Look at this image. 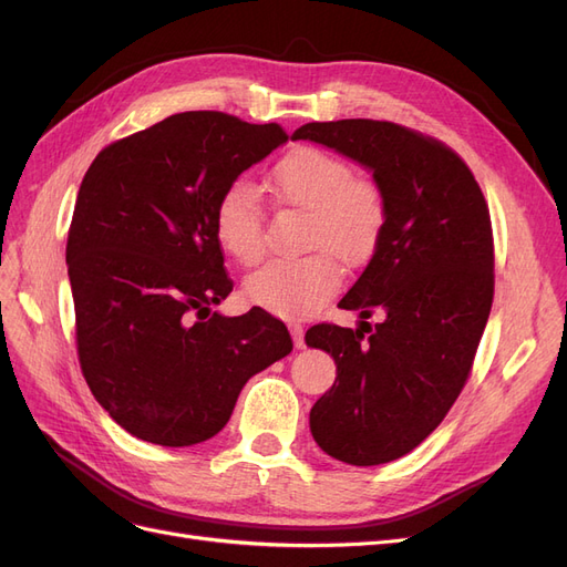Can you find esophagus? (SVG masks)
Here are the masks:
<instances>
[{"label":"esophagus","mask_w":567,"mask_h":567,"mask_svg":"<svg viewBox=\"0 0 567 567\" xmlns=\"http://www.w3.org/2000/svg\"><path fill=\"white\" fill-rule=\"evenodd\" d=\"M290 336H293L296 348L302 350L305 348V329H302L300 323H290Z\"/></svg>","instance_id":"34e87169"}]
</instances>
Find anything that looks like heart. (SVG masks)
<instances>
[{
  "label": "heart",
  "mask_w": 567,
  "mask_h": 567,
  "mask_svg": "<svg viewBox=\"0 0 567 567\" xmlns=\"http://www.w3.org/2000/svg\"><path fill=\"white\" fill-rule=\"evenodd\" d=\"M277 203L307 215L305 250L298 260H277L246 281V296L262 310L302 319L315 315L340 286V267L367 262L379 246L388 200L381 184L352 175L350 165L329 151L298 146L277 161L269 175ZM219 248L238 265H255L265 252V217L255 188L234 182L219 194L213 210Z\"/></svg>",
  "instance_id": "heart-1"
}]
</instances>
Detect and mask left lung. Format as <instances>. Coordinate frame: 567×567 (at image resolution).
I'll return each mask as SVG.
<instances>
[{"label": "left lung", "instance_id": "8db88e82", "mask_svg": "<svg viewBox=\"0 0 567 567\" xmlns=\"http://www.w3.org/2000/svg\"><path fill=\"white\" fill-rule=\"evenodd\" d=\"M293 140L367 165L388 200L371 262L338 305L385 319L357 331L323 321L305 336L338 367L310 411L317 444L379 466L419 447L468 381L494 298L489 208L458 153L411 127L350 117L307 123Z\"/></svg>", "mask_w": 567, "mask_h": 567}]
</instances>
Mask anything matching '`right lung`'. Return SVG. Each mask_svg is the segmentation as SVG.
Here are the masks:
<instances>
[{"instance_id":"right-lung-1","label":"right lung","mask_w":567,"mask_h":567,"mask_svg":"<svg viewBox=\"0 0 567 567\" xmlns=\"http://www.w3.org/2000/svg\"><path fill=\"white\" fill-rule=\"evenodd\" d=\"M286 140L277 123L186 111L109 144L84 175L65 246L78 359L130 435L163 447L210 440L250 375L293 350L262 307L210 312L234 288L215 203Z\"/></svg>"}]
</instances>
